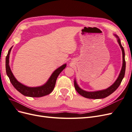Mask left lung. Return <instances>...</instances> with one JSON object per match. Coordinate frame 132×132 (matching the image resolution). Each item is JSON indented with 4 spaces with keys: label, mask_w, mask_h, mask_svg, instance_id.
<instances>
[{
    "label": "left lung",
    "mask_w": 132,
    "mask_h": 132,
    "mask_svg": "<svg viewBox=\"0 0 132 132\" xmlns=\"http://www.w3.org/2000/svg\"><path fill=\"white\" fill-rule=\"evenodd\" d=\"M114 36L117 38V42L119 44V46H120L122 50V57H123V63H122V69L120 71V73H119L117 79L116 80L114 81V82L113 84L112 85L110 86V87H108V88L102 90H98V91H87L85 90H84L81 89L80 87L79 86L76 80H74V86L75 89L77 90L78 93L83 97L87 98H92V99H100V98H105L107 96H109V95L112 94L114 91H116L119 86L120 85L122 81V80L125 77V71H126V61H125V50H124L123 47H122L121 40L119 39V37L117 35L114 34Z\"/></svg>",
    "instance_id": "obj_1"
}]
</instances>
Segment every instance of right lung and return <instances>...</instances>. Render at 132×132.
Masks as SVG:
<instances>
[{
	"label": "right lung",
	"instance_id": "right-lung-1",
	"mask_svg": "<svg viewBox=\"0 0 132 132\" xmlns=\"http://www.w3.org/2000/svg\"><path fill=\"white\" fill-rule=\"evenodd\" d=\"M12 47H11L10 48L6 55L5 67L6 74L7 77H9L10 81L13 86L21 94L28 97H39L44 96L47 95L51 93L52 91L53 90L54 88L55 82H56L58 75L64 69H65V68L67 66L66 64L62 65V66L58 68L56 70H55L45 84L37 87L27 86L22 84L21 82H19L16 79L11 70L9 66V55Z\"/></svg>",
	"mask_w": 132,
	"mask_h": 132
}]
</instances>
